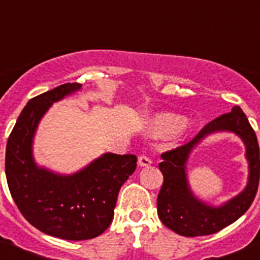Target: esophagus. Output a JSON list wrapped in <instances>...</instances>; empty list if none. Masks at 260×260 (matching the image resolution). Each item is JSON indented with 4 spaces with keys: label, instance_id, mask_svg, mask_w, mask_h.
I'll return each instance as SVG.
<instances>
[{
    "label": "esophagus",
    "instance_id": "obj_1",
    "mask_svg": "<svg viewBox=\"0 0 260 260\" xmlns=\"http://www.w3.org/2000/svg\"><path fill=\"white\" fill-rule=\"evenodd\" d=\"M151 160L147 156H139L138 157V165L139 167H148V165H151Z\"/></svg>",
    "mask_w": 260,
    "mask_h": 260
}]
</instances>
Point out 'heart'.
Instances as JSON below:
<instances>
[{"instance_id":"1","label":"heart","mask_w":260,"mask_h":260,"mask_svg":"<svg viewBox=\"0 0 260 260\" xmlns=\"http://www.w3.org/2000/svg\"><path fill=\"white\" fill-rule=\"evenodd\" d=\"M183 128L185 126H183L182 117L171 112L157 113L150 121V132L157 137L172 134V133L180 134Z\"/></svg>"}]
</instances>
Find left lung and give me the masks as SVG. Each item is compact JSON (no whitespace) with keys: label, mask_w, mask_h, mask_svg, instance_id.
Listing matches in <instances>:
<instances>
[{"label":"left lung","mask_w":260,"mask_h":260,"mask_svg":"<svg viewBox=\"0 0 260 260\" xmlns=\"http://www.w3.org/2000/svg\"><path fill=\"white\" fill-rule=\"evenodd\" d=\"M216 132H232L245 144L249 176L245 189L220 206L202 201L192 192L187 178V164L192 151L207 136ZM158 169L164 176L157 197V215L167 228L185 237H199L217 233L238 220L249 210L259 185L260 158L256 135L240 107L217 117L204 126L185 146L161 155Z\"/></svg>","instance_id":"left-lung-1"}]
</instances>
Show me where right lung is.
Segmentation results:
<instances>
[{
    "label": "right lung",
    "instance_id": "1",
    "mask_svg": "<svg viewBox=\"0 0 260 260\" xmlns=\"http://www.w3.org/2000/svg\"><path fill=\"white\" fill-rule=\"evenodd\" d=\"M80 87L66 83L31 99L9 137L5 158L9 190L27 221L43 233L69 241L95 238L109 226L119 189L137 168L135 155L112 152L71 174L36 162L34 139L41 118L54 103Z\"/></svg>",
    "mask_w": 260,
    "mask_h": 260
}]
</instances>
